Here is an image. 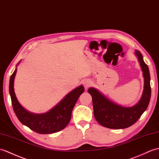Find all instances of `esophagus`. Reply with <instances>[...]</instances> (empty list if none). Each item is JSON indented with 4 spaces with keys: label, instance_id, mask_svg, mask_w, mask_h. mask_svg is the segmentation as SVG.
Here are the masks:
<instances>
[{
    "label": "esophagus",
    "instance_id": "34e87169",
    "mask_svg": "<svg viewBox=\"0 0 159 159\" xmlns=\"http://www.w3.org/2000/svg\"><path fill=\"white\" fill-rule=\"evenodd\" d=\"M91 81L90 80H84V81H83V86H84V87L86 89H88L89 87L91 85Z\"/></svg>",
    "mask_w": 159,
    "mask_h": 159
}]
</instances>
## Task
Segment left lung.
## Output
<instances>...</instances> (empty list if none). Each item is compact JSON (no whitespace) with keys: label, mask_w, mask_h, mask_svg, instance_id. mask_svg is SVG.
Masks as SVG:
<instances>
[{"label":"left lung","mask_w":159,"mask_h":159,"mask_svg":"<svg viewBox=\"0 0 159 159\" xmlns=\"http://www.w3.org/2000/svg\"><path fill=\"white\" fill-rule=\"evenodd\" d=\"M134 53L138 57L144 79L142 97L135 105L131 107L122 106L110 100L97 89L90 87L88 89L93 100L95 119L105 127L119 129L131 126L139 119L149 104L151 96L149 69L143 61L140 51L135 50Z\"/></svg>","instance_id":"obj_1"}]
</instances>
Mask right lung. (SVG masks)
I'll use <instances>...</instances> for the list:
<instances>
[{"mask_svg":"<svg viewBox=\"0 0 159 159\" xmlns=\"http://www.w3.org/2000/svg\"><path fill=\"white\" fill-rule=\"evenodd\" d=\"M11 76L9 80V93L13 110L21 123L30 129L40 134H49L60 131L67 126L71 119L72 112L84 89L83 85L75 88L63 98L58 104L49 111L42 114H35L28 111L22 106L14 91V80L17 67Z\"/></svg>","mask_w":159,"mask_h":159,"instance_id":"1","label":"right lung"}]
</instances>
